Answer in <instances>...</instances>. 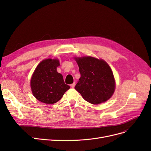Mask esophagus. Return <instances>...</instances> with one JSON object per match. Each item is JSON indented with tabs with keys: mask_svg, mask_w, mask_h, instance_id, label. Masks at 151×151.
<instances>
[{
	"mask_svg": "<svg viewBox=\"0 0 151 151\" xmlns=\"http://www.w3.org/2000/svg\"><path fill=\"white\" fill-rule=\"evenodd\" d=\"M75 85H76V83H74L73 84H70V87L72 88H74V87H75Z\"/></svg>",
	"mask_w": 151,
	"mask_h": 151,
	"instance_id": "esophagus-1",
	"label": "esophagus"
}]
</instances>
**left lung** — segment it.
Segmentation results:
<instances>
[{"mask_svg":"<svg viewBox=\"0 0 151 151\" xmlns=\"http://www.w3.org/2000/svg\"><path fill=\"white\" fill-rule=\"evenodd\" d=\"M75 58L81 74L76 90L91 104H98L110 98L115 91V82L108 63L91 57Z\"/></svg>","mask_w":151,"mask_h":151,"instance_id":"8db88e82","label":"left lung"}]
</instances>
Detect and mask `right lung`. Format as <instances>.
<instances>
[{"mask_svg":"<svg viewBox=\"0 0 151 151\" xmlns=\"http://www.w3.org/2000/svg\"><path fill=\"white\" fill-rule=\"evenodd\" d=\"M58 65V60L49 58L41 62L36 68L31 88L34 96L40 101L48 104L55 103L70 88L65 84L62 75L57 72Z\"/></svg>","mask_w":151,"mask_h":151,"instance_id":"add662e5","label":"right lung"}]
</instances>
